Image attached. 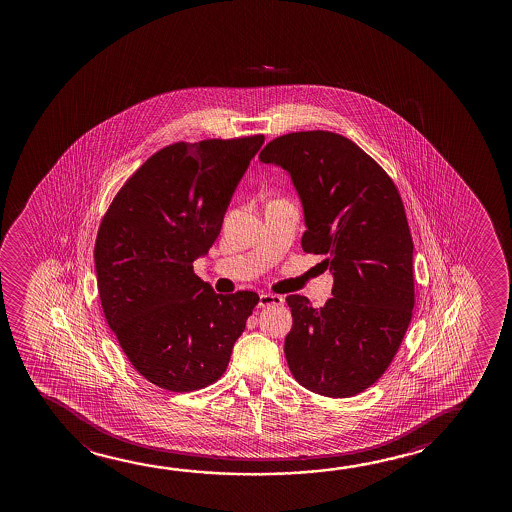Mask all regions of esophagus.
<instances>
[{
	"label": "esophagus",
	"instance_id": "1",
	"mask_svg": "<svg viewBox=\"0 0 512 512\" xmlns=\"http://www.w3.org/2000/svg\"><path fill=\"white\" fill-rule=\"evenodd\" d=\"M283 297L281 295L264 294L259 295V308H271V306H281L283 304Z\"/></svg>",
	"mask_w": 512,
	"mask_h": 512
}]
</instances>
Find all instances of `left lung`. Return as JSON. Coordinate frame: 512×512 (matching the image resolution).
<instances>
[{
  "label": "left lung",
  "mask_w": 512,
  "mask_h": 512,
  "mask_svg": "<svg viewBox=\"0 0 512 512\" xmlns=\"http://www.w3.org/2000/svg\"><path fill=\"white\" fill-rule=\"evenodd\" d=\"M285 169L304 213V252L323 255L334 285L323 308L288 295L285 357L304 388L344 399L388 369L414 308L413 239L390 176L341 134L280 136L260 152Z\"/></svg>",
  "instance_id": "8db88e82"
}]
</instances>
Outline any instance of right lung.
<instances>
[{
  "label": "right lung",
  "instance_id": "add662e5",
  "mask_svg": "<svg viewBox=\"0 0 512 512\" xmlns=\"http://www.w3.org/2000/svg\"><path fill=\"white\" fill-rule=\"evenodd\" d=\"M264 136L175 143L120 189L94 246L106 322L134 369L169 392L217 381L259 295L194 274Z\"/></svg>",
  "mask_w": 512,
  "mask_h": 512
}]
</instances>
